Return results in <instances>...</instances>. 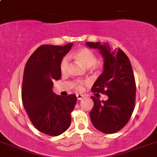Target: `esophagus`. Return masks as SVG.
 I'll use <instances>...</instances> for the list:
<instances>
[{
    "instance_id": "1",
    "label": "esophagus",
    "mask_w": 157,
    "mask_h": 157,
    "mask_svg": "<svg viewBox=\"0 0 157 157\" xmlns=\"http://www.w3.org/2000/svg\"><path fill=\"white\" fill-rule=\"evenodd\" d=\"M85 97H86V96L83 95V94H77V99H78V100L82 99H83V98H85Z\"/></svg>"
}]
</instances>
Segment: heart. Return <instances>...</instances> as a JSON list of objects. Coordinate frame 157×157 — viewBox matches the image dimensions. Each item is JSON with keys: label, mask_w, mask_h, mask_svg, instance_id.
Returning a JSON list of instances; mask_svg holds the SVG:
<instances>
[{"label": "heart", "mask_w": 157, "mask_h": 157, "mask_svg": "<svg viewBox=\"0 0 157 157\" xmlns=\"http://www.w3.org/2000/svg\"><path fill=\"white\" fill-rule=\"evenodd\" d=\"M73 57L82 67L86 68V69H90L91 67L93 69L98 68V66L96 64L97 61V56L94 53L93 51L90 50V49L87 48L78 49L74 52ZM68 63H69V60H68L67 57H64L60 61V70L62 74H65L67 72L68 69ZM85 83H86V82H84V81H77L75 85V88L78 90H82Z\"/></svg>", "instance_id": "heart-1"}]
</instances>
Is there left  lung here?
<instances>
[{
    "label": "left lung",
    "mask_w": 157,
    "mask_h": 157,
    "mask_svg": "<svg viewBox=\"0 0 157 157\" xmlns=\"http://www.w3.org/2000/svg\"><path fill=\"white\" fill-rule=\"evenodd\" d=\"M97 49L104 58L103 72L93 85V93H102L106 101L91 97L94 107L90 121L96 129L105 134L121 129L129 121L135 108L136 85L132 68L127 56L120 48H111L104 42H86Z\"/></svg>",
    "instance_id": "8db88e82"
}]
</instances>
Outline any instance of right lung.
Masks as SVG:
<instances>
[{
    "mask_svg": "<svg viewBox=\"0 0 157 157\" xmlns=\"http://www.w3.org/2000/svg\"><path fill=\"white\" fill-rule=\"evenodd\" d=\"M73 43L64 46L41 45L28 60L22 86L23 106L33 126L41 132L58 136L68 129L77 97L56 95L53 81L61 77L60 63Z\"/></svg>",
    "mask_w": 157,
    "mask_h": 157,
    "instance_id": "right-lung-1",
    "label": "right lung"
}]
</instances>
